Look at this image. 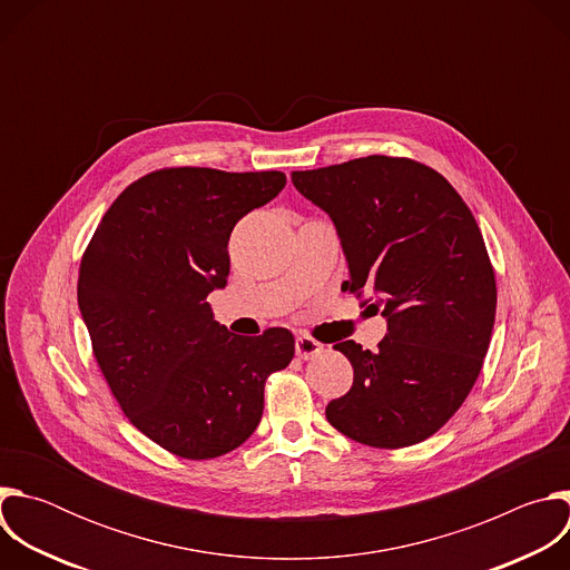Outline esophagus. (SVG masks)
Returning a JSON list of instances; mask_svg holds the SVG:
<instances>
[{
  "mask_svg": "<svg viewBox=\"0 0 570 570\" xmlns=\"http://www.w3.org/2000/svg\"><path fill=\"white\" fill-rule=\"evenodd\" d=\"M320 352H322V345H320L315 338H311V336H306V334H299V336L295 338V354H297L299 358L308 361V358L317 356Z\"/></svg>",
  "mask_w": 570,
  "mask_h": 570,
  "instance_id": "34e87169",
  "label": "esophagus"
}]
</instances>
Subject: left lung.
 <instances>
[{"label": "left lung", "mask_w": 570, "mask_h": 570, "mask_svg": "<svg viewBox=\"0 0 570 570\" xmlns=\"http://www.w3.org/2000/svg\"><path fill=\"white\" fill-rule=\"evenodd\" d=\"M295 189L336 223L352 277L374 293L387 334L363 350L336 343L354 367L327 420L376 449L438 433L469 396L497 317V277L480 227L444 176L411 157L367 155L293 171Z\"/></svg>", "instance_id": "obj_1"}]
</instances>
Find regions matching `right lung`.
<instances>
[{
  "instance_id": "right-lung-1",
  "label": "right lung",
  "mask_w": 570,
  "mask_h": 570,
  "mask_svg": "<svg viewBox=\"0 0 570 570\" xmlns=\"http://www.w3.org/2000/svg\"><path fill=\"white\" fill-rule=\"evenodd\" d=\"M284 185L282 171H150L117 196L80 259L101 374L128 422L174 455L209 460L246 442L266 379L295 354L291 332L234 336L207 302L227 282L234 225Z\"/></svg>"
}]
</instances>
